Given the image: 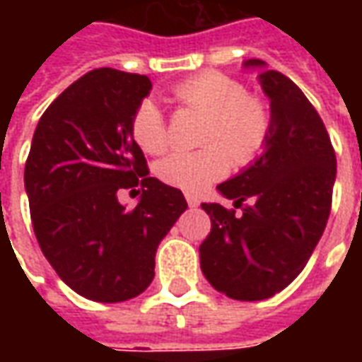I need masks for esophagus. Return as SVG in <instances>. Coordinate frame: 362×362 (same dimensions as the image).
Wrapping results in <instances>:
<instances>
[{
  "mask_svg": "<svg viewBox=\"0 0 362 362\" xmlns=\"http://www.w3.org/2000/svg\"><path fill=\"white\" fill-rule=\"evenodd\" d=\"M186 202H188L189 207H197V205H199V197L192 196V194H186Z\"/></svg>",
  "mask_w": 362,
  "mask_h": 362,
  "instance_id": "34e87169",
  "label": "esophagus"
}]
</instances>
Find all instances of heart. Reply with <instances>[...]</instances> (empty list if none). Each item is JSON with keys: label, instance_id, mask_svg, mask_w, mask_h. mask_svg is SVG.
<instances>
[{"label": "heart", "instance_id": "heart-1", "mask_svg": "<svg viewBox=\"0 0 362 362\" xmlns=\"http://www.w3.org/2000/svg\"><path fill=\"white\" fill-rule=\"evenodd\" d=\"M174 93L186 108L207 116L204 143L209 145L197 151H176L163 158L157 165V176L165 184L202 192L228 173L230 157L246 165L264 151L272 132V116L266 103L248 95L238 79L205 71L182 81ZM129 129L134 141L151 155L166 151L170 143L168 124L151 98L137 104Z\"/></svg>", "mask_w": 362, "mask_h": 362}]
</instances>
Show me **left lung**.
Returning a JSON list of instances; mask_svg holds the SVG:
<instances>
[{
    "label": "left lung",
    "instance_id": "8db88e82",
    "mask_svg": "<svg viewBox=\"0 0 362 362\" xmlns=\"http://www.w3.org/2000/svg\"><path fill=\"white\" fill-rule=\"evenodd\" d=\"M259 67L269 98L272 132L250 166L217 186L242 207L202 204L211 233L199 246V264L213 288L235 300H264L303 272L326 228L335 182V153L324 122L304 93L279 71Z\"/></svg>",
    "mask_w": 362,
    "mask_h": 362
}]
</instances>
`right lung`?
<instances>
[{"label": "right lung", "mask_w": 362, "mask_h": 362, "mask_svg": "<svg viewBox=\"0 0 362 362\" xmlns=\"http://www.w3.org/2000/svg\"><path fill=\"white\" fill-rule=\"evenodd\" d=\"M149 77L100 67L46 108L25 165L30 219L59 279L95 303L141 295L160 240L188 209L178 188L149 176L129 122ZM141 193L134 210L117 192Z\"/></svg>", "instance_id": "obj_1"}]
</instances>
